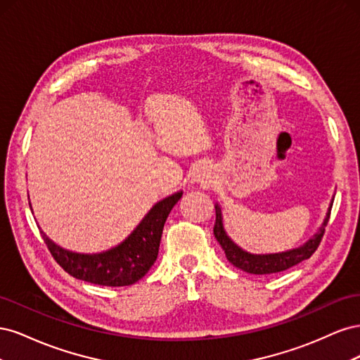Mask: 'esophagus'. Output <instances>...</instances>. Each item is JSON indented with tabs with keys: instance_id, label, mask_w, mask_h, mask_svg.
Returning <instances> with one entry per match:
<instances>
[{
	"instance_id": "1",
	"label": "esophagus",
	"mask_w": 360,
	"mask_h": 360,
	"mask_svg": "<svg viewBox=\"0 0 360 360\" xmlns=\"http://www.w3.org/2000/svg\"><path fill=\"white\" fill-rule=\"evenodd\" d=\"M210 174H212V172H210V168H209V167H207V165H201V167L197 169V172H195L193 181L200 183L201 186H209L210 179H212Z\"/></svg>"
}]
</instances>
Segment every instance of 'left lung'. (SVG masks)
Returning <instances> with one entry per match:
<instances>
[{
	"label": "left lung",
	"mask_w": 360,
	"mask_h": 360,
	"mask_svg": "<svg viewBox=\"0 0 360 360\" xmlns=\"http://www.w3.org/2000/svg\"><path fill=\"white\" fill-rule=\"evenodd\" d=\"M216 209V222L213 226V234L216 237V240L219 242L222 249L225 250L226 259L230 261L233 266L237 269H242L243 271H248V274H254V275H270V274H278V271H284L292 266L299 264L300 261L308 259L315 250H317L326 225L329 222L330 217V210H332V202L329 207V212L326 214L324 221L320 226V230L315 233L307 243H303L302 246L296 249H290L285 250V252H278V254H249L242 248H238L230 237L226 236L224 230V224H222V212L219 204H214Z\"/></svg>",
	"instance_id": "left-lung-1"
}]
</instances>
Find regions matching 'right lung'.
<instances>
[{"instance_id":"obj_1","label":"right lung","mask_w":360,"mask_h":360,"mask_svg":"<svg viewBox=\"0 0 360 360\" xmlns=\"http://www.w3.org/2000/svg\"><path fill=\"white\" fill-rule=\"evenodd\" d=\"M181 195L183 192H176L156 202L122 243L99 254L70 252L53 243L43 231L41 237L53 259L70 276L106 287L132 285L155 264L163 225Z\"/></svg>"}]
</instances>
